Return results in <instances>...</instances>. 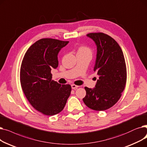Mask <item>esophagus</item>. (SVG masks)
<instances>
[{
	"label": "esophagus",
	"instance_id": "1",
	"mask_svg": "<svg viewBox=\"0 0 147 147\" xmlns=\"http://www.w3.org/2000/svg\"><path fill=\"white\" fill-rule=\"evenodd\" d=\"M71 87H72V89H76V88H77L79 86H76V85H75V84H72L71 85Z\"/></svg>",
	"mask_w": 147,
	"mask_h": 147
}]
</instances>
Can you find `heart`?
Listing matches in <instances>:
<instances>
[{
    "mask_svg": "<svg viewBox=\"0 0 147 147\" xmlns=\"http://www.w3.org/2000/svg\"><path fill=\"white\" fill-rule=\"evenodd\" d=\"M77 54H92L91 49L86 45H81L78 47L77 50Z\"/></svg>",
    "mask_w": 147,
    "mask_h": 147,
    "instance_id": "b5f03b06",
    "label": "heart"
}]
</instances>
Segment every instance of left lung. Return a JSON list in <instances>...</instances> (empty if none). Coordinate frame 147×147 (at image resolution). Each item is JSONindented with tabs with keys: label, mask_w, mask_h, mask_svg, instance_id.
Listing matches in <instances>:
<instances>
[{
	"label": "left lung",
	"mask_w": 147,
	"mask_h": 147,
	"mask_svg": "<svg viewBox=\"0 0 147 147\" xmlns=\"http://www.w3.org/2000/svg\"><path fill=\"white\" fill-rule=\"evenodd\" d=\"M87 36L97 46L94 71L99 75L95 88L85 87L83 102L95 111H105L118 102L124 90L127 71L122 50L117 42L103 33H90Z\"/></svg>",
	"instance_id": "8db88e82"
}]
</instances>
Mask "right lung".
<instances>
[{
	"label": "right lung",
	"mask_w": 147,
	"mask_h": 147,
	"mask_svg": "<svg viewBox=\"0 0 147 147\" xmlns=\"http://www.w3.org/2000/svg\"><path fill=\"white\" fill-rule=\"evenodd\" d=\"M69 41L44 38L30 47L20 69V82L32 106L42 114L54 115L63 109L71 86L52 80L53 68L59 65L57 55Z\"/></svg>",
	"instance_id": "add662e5"
}]
</instances>
